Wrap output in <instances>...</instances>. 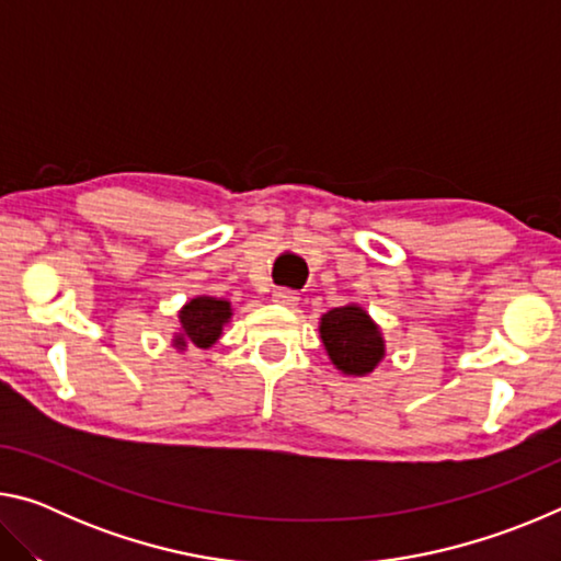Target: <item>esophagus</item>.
Returning a JSON list of instances; mask_svg holds the SVG:
<instances>
[{"mask_svg": "<svg viewBox=\"0 0 561 561\" xmlns=\"http://www.w3.org/2000/svg\"><path fill=\"white\" fill-rule=\"evenodd\" d=\"M272 297H274V301L282 304V307H297V301H299V294L291 289H277Z\"/></svg>", "mask_w": 561, "mask_h": 561, "instance_id": "esophagus-1", "label": "esophagus"}]
</instances>
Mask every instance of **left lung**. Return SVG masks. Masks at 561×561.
I'll return each instance as SVG.
<instances>
[{
	"mask_svg": "<svg viewBox=\"0 0 561 561\" xmlns=\"http://www.w3.org/2000/svg\"><path fill=\"white\" fill-rule=\"evenodd\" d=\"M319 336L327 356L344 376H368L386 358L381 327L360 304H344L319 319Z\"/></svg>",
	"mask_w": 561,
	"mask_h": 561,
	"instance_id": "8db88e82",
	"label": "left lung"
}]
</instances>
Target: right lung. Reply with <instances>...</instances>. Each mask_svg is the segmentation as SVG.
Wrapping results in <instances>:
<instances>
[{"label": "right lung", "mask_w": 561, "mask_h": 561, "mask_svg": "<svg viewBox=\"0 0 561 561\" xmlns=\"http://www.w3.org/2000/svg\"><path fill=\"white\" fill-rule=\"evenodd\" d=\"M232 319V304L230 299L210 297V294H197V297L187 299L178 311V331L173 334L175 351L187 348H213L222 336V329L230 324Z\"/></svg>", "instance_id": "obj_1"}]
</instances>
